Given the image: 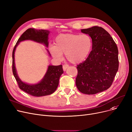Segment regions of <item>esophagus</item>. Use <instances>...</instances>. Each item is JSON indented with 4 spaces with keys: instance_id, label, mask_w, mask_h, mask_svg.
I'll return each mask as SVG.
<instances>
[{
    "instance_id": "esophagus-1",
    "label": "esophagus",
    "mask_w": 132,
    "mask_h": 132,
    "mask_svg": "<svg viewBox=\"0 0 132 132\" xmlns=\"http://www.w3.org/2000/svg\"><path fill=\"white\" fill-rule=\"evenodd\" d=\"M68 67V65H64L63 66H62V68H63V70L64 71H65L66 70V69Z\"/></svg>"
}]
</instances>
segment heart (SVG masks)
<instances>
[{
	"mask_svg": "<svg viewBox=\"0 0 132 132\" xmlns=\"http://www.w3.org/2000/svg\"><path fill=\"white\" fill-rule=\"evenodd\" d=\"M54 46L50 47L52 56L60 60L62 54L67 60L73 64H79L85 61L90 53L93 40L88 34H61L54 40Z\"/></svg>",
	"mask_w": 132,
	"mask_h": 132,
	"instance_id": "b5f03b06",
	"label": "heart"
}]
</instances>
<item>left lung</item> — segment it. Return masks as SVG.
I'll use <instances>...</instances> for the list:
<instances>
[{
	"label": "left lung",
	"mask_w": 132,
	"mask_h": 132,
	"mask_svg": "<svg viewBox=\"0 0 132 132\" xmlns=\"http://www.w3.org/2000/svg\"><path fill=\"white\" fill-rule=\"evenodd\" d=\"M93 40L92 50L86 60L77 65L75 83L79 90L93 95L109 89L118 70V50L109 33L103 28L94 26L81 30Z\"/></svg>",
	"instance_id": "1"
}]
</instances>
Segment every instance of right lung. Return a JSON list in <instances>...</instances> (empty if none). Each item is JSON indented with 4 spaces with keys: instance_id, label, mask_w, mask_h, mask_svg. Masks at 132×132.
Masks as SVG:
<instances>
[{
    "instance_id": "obj_1",
    "label": "right lung",
    "mask_w": 132,
    "mask_h": 132,
    "mask_svg": "<svg viewBox=\"0 0 132 132\" xmlns=\"http://www.w3.org/2000/svg\"><path fill=\"white\" fill-rule=\"evenodd\" d=\"M50 31L46 30H37L34 28L28 29L24 31L18 40L17 42L13 48L12 53V71L14 76L18 82L20 89L24 92L33 96L40 97L53 93L57 89L58 85L59 78L61 74L64 73L61 65L58 66L49 65L44 77L42 80L36 84L30 85L23 82L18 77L14 62V53L16 47L21 42L25 40H31L36 42L43 44L48 47V36ZM47 51L51 55L47 49Z\"/></svg>"
}]
</instances>
